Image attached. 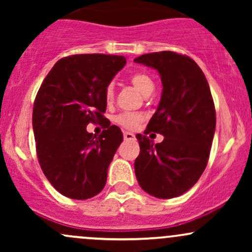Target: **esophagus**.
<instances>
[{"label": "esophagus", "mask_w": 252, "mask_h": 252, "mask_svg": "<svg viewBox=\"0 0 252 252\" xmlns=\"http://www.w3.org/2000/svg\"><path fill=\"white\" fill-rule=\"evenodd\" d=\"M123 136H124V140H126V141H129V140H135V135L131 134V132L124 131V132H123Z\"/></svg>", "instance_id": "34e87169"}]
</instances>
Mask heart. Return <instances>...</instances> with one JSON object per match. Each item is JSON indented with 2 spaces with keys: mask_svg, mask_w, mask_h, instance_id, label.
Returning a JSON list of instances; mask_svg holds the SVG:
<instances>
[{
  "mask_svg": "<svg viewBox=\"0 0 252 252\" xmlns=\"http://www.w3.org/2000/svg\"><path fill=\"white\" fill-rule=\"evenodd\" d=\"M130 83H131L141 94H144V96L148 94H152L155 86L152 78H150L147 73H144V72H135L134 74H131V77H130ZM114 84H109V85L106 86L105 92H104L105 102L111 103L112 99H114ZM141 121H142V116H141L140 114H134V112H123V114L117 115V116L115 117V122L126 129H135Z\"/></svg>",
  "mask_w": 252,
  "mask_h": 252,
  "instance_id": "1",
  "label": "heart"
}]
</instances>
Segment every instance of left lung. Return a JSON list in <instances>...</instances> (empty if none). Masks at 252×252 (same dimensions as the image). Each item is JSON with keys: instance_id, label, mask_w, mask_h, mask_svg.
Returning <instances> with one entry per match:
<instances>
[{"instance_id": "obj_1", "label": "left lung", "mask_w": 252, "mask_h": 252, "mask_svg": "<svg viewBox=\"0 0 252 252\" xmlns=\"http://www.w3.org/2000/svg\"><path fill=\"white\" fill-rule=\"evenodd\" d=\"M134 62L160 73L162 94L147 130L164 136L155 144L146 135H136V179L155 198H175L194 186L209 161L216 130L209 83L194 60L175 52L143 54Z\"/></svg>"}]
</instances>
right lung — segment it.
Instances as JSON below:
<instances>
[{
    "instance_id": "obj_1",
    "label": "right lung",
    "mask_w": 252,
    "mask_h": 252,
    "mask_svg": "<svg viewBox=\"0 0 252 252\" xmlns=\"http://www.w3.org/2000/svg\"><path fill=\"white\" fill-rule=\"evenodd\" d=\"M126 63L123 56L65 57L37 91L33 108L37 160L52 186L67 198L90 199L105 186L123 134L103 116L104 92ZM97 122L107 129L98 138L86 131L89 123Z\"/></svg>"
}]
</instances>
